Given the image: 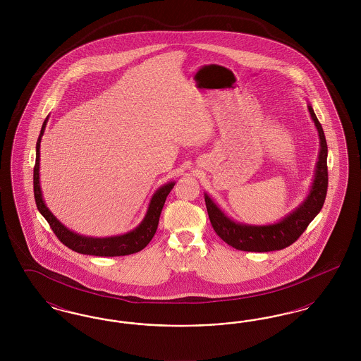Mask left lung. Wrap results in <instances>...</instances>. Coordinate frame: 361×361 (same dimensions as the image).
<instances>
[{
	"instance_id": "8db88e82",
	"label": "left lung",
	"mask_w": 361,
	"mask_h": 361,
	"mask_svg": "<svg viewBox=\"0 0 361 361\" xmlns=\"http://www.w3.org/2000/svg\"><path fill=\"white\" fill-rule=\"evenodd\" d=\"M307 106L311 119L318 130L321 149L318 154L312 187L310 189L309 196L300 206L295 208L277 224L253 226L234 222L227 215H224V211L214 203V200L207 193L204 195L209 222L215 233L230 246L242 252L281 250L298 240L305 233L310 222L322 209L327 192L326 137L321 123L314 114L312 106L310 104Z\"/></svg>"
}]
</instances>
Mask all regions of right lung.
<instances>
[{"label": "right lung", "instance_id": "obj_1", "mask_svg": "<svg viewBox=\"0 0 361 361\" xmlns=\"http://www.w3.org/2000/svg\"><path fill=\"white\" fill-rule=\"evenodd\" d=\"M46 124H47V119L43 123L40 135L36 142V161H35L34 168L35 202H36V207H37L39 212L46 218V221L50 224V227H51L54 234L58 237V240L77 253L89 255V256H99V257L127 256V255L137 253L142 249H145L154 237L158 222H159V216H161V211L164 208L169 192L174 187V181H171L155 190L143 221L133 231L123 234V235L106 237V238H93V237L80 235V234L69 230L68 227H65L52 215L51 211L44 204V200L42 196L40 181H39V162H40L39 158H40V140L44 134Z\"/></svg>", "mask_w": 361, "mask_h": 361}]
</instances>
